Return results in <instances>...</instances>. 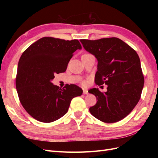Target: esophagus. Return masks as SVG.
I'll return each instance as SVG.
<instances>
[{
	"label": "esophagus",
	"mask_w": 158,
	"mask_h": 158,
	"mask_svg": "<svg viewBox=\"0 0 158 158\" xmlns=\"http://www.w3.org/2000/svg\"><path fill=\"white\" fill-rule=\"evenodd\" d=\"M83 94H84V95L88 94V91L85 89H83Z\"/></svg>",
	"instance_id": "1"
}]
</instances>
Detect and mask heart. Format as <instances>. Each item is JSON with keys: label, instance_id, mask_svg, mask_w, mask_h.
Returning a JSON list of instances; mask_svg holds the SVG:
<instances>
[{"label": "heart", "instance_id": "b5f03b06", "mask_svg": "<svg viewBox=\"0 0 158 158\" xmlns=\"http://www.w3.org/2000/svg\"><path fill=\"white\" fill-rule=\"evenodd\" d=\"M84 55H88V54H84ZM82 84H84V85H85V84H86V82H82Z\"/></svg>", "mask_w": 158, "mask_h": 158}]
</instances>
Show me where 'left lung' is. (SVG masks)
I'll return each instance as SVG.
<instances>
[{"mask_svg": "<svg viewBox=\"0 0 158 158\" xmlns=\"http://www.w3.org/2000/svg\"><path fill=\"white\" fill-rule=\"evenodd\" d=\"M84 49L98 60L95 83L107 85L106 92L90 89L96 104L89 112L98 120L113 123L130 113L141 97L144 77L137 52L117 37L81 40Z\"/></svg>", "mask_w": 158, "mask_h": 158, "instance_id": "left-lung-1", "label": "left lung"}]
</instances>
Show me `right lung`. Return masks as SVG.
<instances>
[{"label": "right lung", "instance_id": "add662e5", "mask_svg": "<svg viewBox=\"0 0 158 158\" xmlns=\"http://www.w3.org/2000/svg\"><path fill=\"white\" fill-rule=\"evenodd\" d=\"M82 49L77 40L44 37L31 44L20 56L16 77L19 99L36 120L51 123L67 113L71 100L83 91L74 84L61 89L51 80L64 73L73 52Z\"/></svg>", "mask_w": 158, "mask_h": 158}]
</instances>
